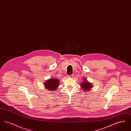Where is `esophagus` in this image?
Returning a JSON list of instances; mask_svg holds the SVG:
<instances>
[{"mask_svg":"<svg viewBox=\"0 0 131 131\" xmlns=\"http://www.w3.org/2000/svg\"><path fill=\"white\" fill-rule=\"evenodd\" d=\"M69 78H73V77H74V75H68Z\"/></svg>","mask_w":131,"mask_h":131,"instance_id":"34e87169","label":"esophagus"}]
</instances>
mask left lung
I'll use <instances>...</instances> for the list:
<instances>
[{
  "mask_svg": "<svg viewBox=\"0 0 131 131\" xmlns=\"http://www.w3.org/2000/svg\"><path fill=\"white\" fill-rule=\"evenodd\" d=\"M81 86L82 89L84 91H88L92 87V85L91 83L88 82L86 79H84L83 81L81 83Z\"/></svg>",
  "mask_w": 131,
  "mask_h": 131,
  "instance_id": "8db88e82",
  "label": "left lung"
}]
</instances>
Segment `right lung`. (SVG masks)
<instances>
[{"label": "right lung", "mask_w": 131, "mask_h": 131, "mask_svg": "<svg viewBox=\"0 0 131 131\" xmlns=\"http://www.w3.org/2000/svg\"><path fill=\"white\" fill-rule=\"evenodd\" d=\"M45 87L50 91H54L59 85V81L57 79L50 78L44 82Z\"/></svg>", "instance_id": "right-lung-1"}]
</instances>
